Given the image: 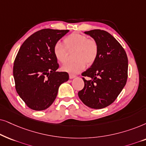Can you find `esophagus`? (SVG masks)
Wrapping results in <instances>:
<instances>
[{
    "label": "esophagus",
    "instance_id": "34e87169",
    "mask_svg": "<svg viewBox=\"0 0 146 146\" xmlns=\"http://www.w3.org/2000/svg\"><path fill=\"white\" fill-rule=\"evenodd\" d=\"M75 77H76V76H75V75H72V74H70L69 75V78L71 79H74Z\"/></svg>",
    "mask_w": 146,
    "mask_h": 146
}]
</instances>
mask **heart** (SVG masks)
Returning a JSON list of instances; mask_svg holds the SVG:
<instances>
[{"instance_id":"b5f03b06","label":"heart","mask_w":146,"mask_h":146,"mask_svg":"<svg viewBox=\"0 0 146 146\" xmlns=\"http://www.w3.org/2000/svg\"><path fill=\"white\" fill-rule=\"evenodd\" d=\"M66 48L69 50L75 49L74 59L72 63H66L62 67L64 71L77 74L80 73L86 67V64L91 65L96 61L98 55V45L93 39L82 34L72 33L66 36L63 40ZM61 42H57L53 46V53L57 61L64 63L67 61V50Z\"/></svg>"}]
</instances>
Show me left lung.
Wrapping results in <instances>:
<instances>
[{"instance_id": "8db88e82", "label": "left lung", "mask_w": 146, "mask_h": 146, "mask_svg": "<svg viewBox=\"0 0 146 146\" xmlns=\"http://www.w3.org/2000/svg\"><path fill=\"white\" fill-rule=\"evenodd\" d=\"M98 45V55L82 75L85 86L78 93L85 106L93 109L108 107L116 100L127 79L128 59L119 42L107 31L95 29L85 31Z\"/></svg>"}]
</instances>
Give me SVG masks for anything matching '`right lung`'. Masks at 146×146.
I'll return each mask as SVG.
<instances>
[{"instance_id": "obj_1", "label": "right lung", "mask_w": 146, "mask_h": 146, "mask_svg": "<svg viewBox=\"0 0 146 146\" xmlns=\"http://www.w3.org/2000/svg\"><path fill=\"white\" fill-rule=\"evenodd\" d=\"M69 30L45 29L35 33L19 48L13 67L15 87L29 108L47 109L57 96L59 87L69 80L67 72H59L53 46Z\"/></svg>"}]
</instances>
